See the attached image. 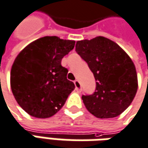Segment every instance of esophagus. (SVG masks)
<instances>
[{
    "instance_id": "1",
    "label": "esophagus",
    "mask_w": 148,
    "mask_h": 148,
    "mask_svg": "<svg viewBox=\"0 0 148 148\" xmlns=\"http://www.w3.org/2000/svg\"><path fill=\"white\" fill-rule=\"evenodd\" d=\"M74 85H75V90H77V92H81L82 91V87H81V84H80V82L77 80H75L74 82Z\"/></svg>"
}]
</instances>
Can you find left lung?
<instances>
[{"mask_svg":"<svg viewBox=\"0 0 148 148\" xmlns=\"http://www.w3.org/2000/svg\"><path fill=\"white\" fill-rule=\"evenodd\" d=\"M75 48L96 81V91L82 97L86 109L99 119L119 116L131 105L138 90L134 62L117 43L102 36L77 41Z\"/></svg>","mask_w":148,"mask_h":148,"instance_id":"1","label":"left lung"}]
</instances>
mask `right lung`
Returning a JSON list of instances; mask_svg holds the SVG:
<instances>
[{
  "instance_id": "right-lung-1",
  "label": "right lung",
  "mask_w": 148,
  "mask_h": 148,
  "mask_svg": "<svg viewBox=\"0 0 148 148\" xmlns=\"http://www.w3.org/2000/svg\"><path fill=\"white\" fill-rule=\"evenodd\" d=\"M75 42L46 36L26 45L13 62L10 86L16 103L38 119L53 116L64 106L74 90L66 78L62 59L74 49Z\"/></svg>"
}]
</instances>
